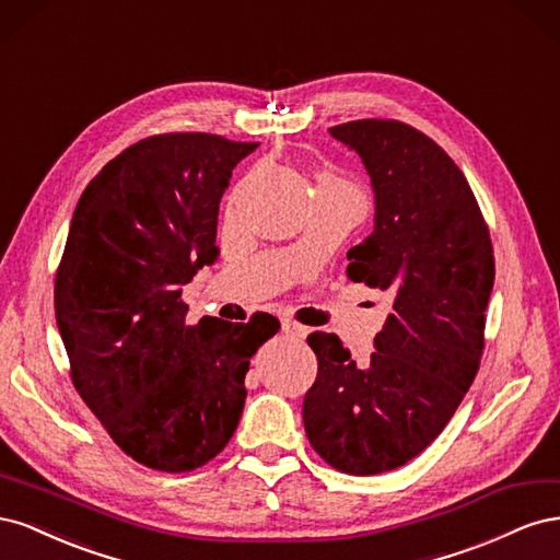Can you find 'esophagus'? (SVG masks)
Segmentation results:
<instances>
[{"instance_id":"esophagus-1","label":"esophagus","mask_w":560,"mask_h":560,"mask_svg":"<svg viewBox=\"0 0 560 560\" xmlns=\"http://www.w3.org/2000/svg\"><path fill=\"white\" fill-rule=\"evenodd\" d=\"M282 331L287 336H294V338H306L308 336V329L296 325V322H292V319H282Z\"/></svg>"}]
</instances>
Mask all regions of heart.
Here are the masks:
<instances>
[{
    "mask_svg": "<svg viewBox=\"0 0 560 560\" xmlns=\"http://www.w3.org/2000/svg\"><path fill=\"white\" fill-rule=\"evenodd\" d=\"M322 182H341V179H336V177H331V175H322L317 184H322Z\"/></svg>",
    "mask_w": 560,
    "mask_h": 560,
    "instance_id": "1",
    "label": "heart"
}]
</instances>
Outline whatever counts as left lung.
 Instances as JSON below:
<instances>
[{
	"label": "left lung",
	"instance_id": "1",
	"mask_svg": "<svg viewBox=\"0 0 560 560\" xmlns=\"http://www.w3.org/2000/svg\"><path fill=\"white\" fill-rule=\"evenodd\" d=\"M358 154L374 191V231L348 252V278L393 294L371 360L336 334H311L317 378L303 399L311 446L348 474L409 463L477 376L495 259L465 175L428 135L364 118L329 130Z\"/></svg>",
	"mask_w": 560,
	"mask_h": 560
}]
</instances>
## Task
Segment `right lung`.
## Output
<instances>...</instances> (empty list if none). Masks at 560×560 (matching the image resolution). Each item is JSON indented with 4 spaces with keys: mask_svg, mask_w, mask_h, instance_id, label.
<instances>
[{
    "mask_svg": "<svg viewBox=\"0 0 560 560\" xmlns=\"http://www.w3.org/2000/svg\"><path fill=\"white\" fill-rule=\"evenodd\" d=\"M259 144L147 138L83 189L56 276V322L81 399L132 460L189 471L238 428L249 360L280 322H184L182 287L217 261V212Z\"/></svg>",
    "mask_w": 560,
    "mask_h": 560,
    "instance_id": "right-lung-1",
    "label": "right lung"
}]
</instances>
